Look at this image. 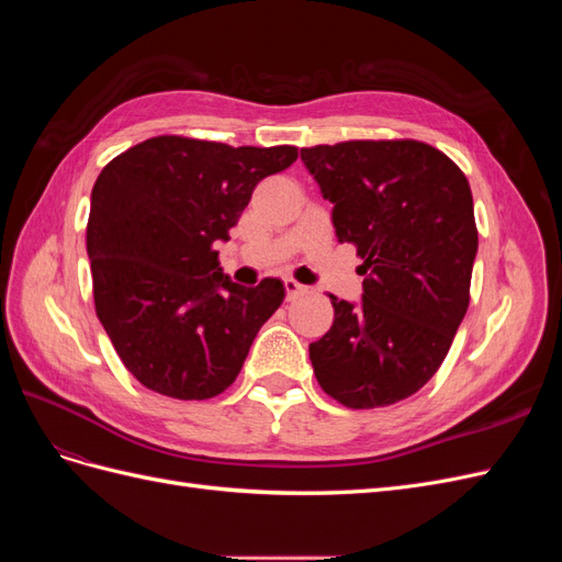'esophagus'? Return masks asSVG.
<instances>
[{
	"label": "esophagus",
	"instance_id": "34e87169",
	"mask_svg": "<svg viewBox=\"0 0 562 562\" xmlns=\"http://www.w3.org/2000/svg\"><path fill=\"white\" fill-rule=\"evenodd\" d=\"M283 288H285V297L288 300H295L297 295H302L307 288H304L302 283H297L295 279H283Z\"/></svg>",
	"mask_w": 562,
	"mask_h": 562
}]
</instances>
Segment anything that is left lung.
<instances>
[{
	"label": "left lung",
	"mask_w": 562,
	"mask_h": 562,
	"mask_svg": "<svg viewBox=\"0 0 562 562\" xmlns=\"http://www.w3.org/2000/svg\"><path fill=\"white\" fill-rule=\"evenodd\" d=\"M300 157L363 265L361 302L330 295L310 345L321 389L353 411L413 396L443 363L469 307L479 232L467 176L417 140H349Z\"/></svg>",
	"instance_id": "obj_1"
}]
</instances>
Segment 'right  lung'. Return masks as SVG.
I'll use <instances>...</instances> for the list:
<instances>
[{
  "label": "right lung",
  "mask_w": 562,
  "mask_h": 562,
  "mask_svg": "<svg viewBox=\"0 0 562 562\" xmlns=\"http://www.w3.org/2000/svg\"><path fill=\"white\" fill-rule=\"evenodd\" d=\"M297 147H229L159 135L100 171L87 250L95 314L131 375L180 401L236 380L262 323L285 297L279 279L246 288L217 262L255 184Z\"/></svg>",
  "instance_id": "right-lung-1"
}]
</instances>
